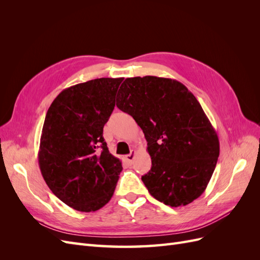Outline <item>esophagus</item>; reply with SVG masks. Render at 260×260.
<instances>
[{"mask_svg":"<svg viewBox=\"0 0 260 260\" xmlns=\"http://www.w3.org/2000/svg\"><path fill=\"white\" fill-rule=\"evenodd\" d=\"M135 154H136V152H135V151H132L129 155L125 156V160H127L129 164H132L133 158H135Z\"/></svg>","mask_w":260,"mask_h":260,"instance_id":"esophagus-1","label":"esophagus"}]
</instances>
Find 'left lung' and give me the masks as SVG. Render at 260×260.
Instances as JSON below:
<instances>
[{"label":"left lung","instance_id":"1","mask_svg":"<svg viewBox=\"0 0 260 260\" xmlns=\"http://www.w3.org/2000/svg\"><path fill=\"white\" fill-rule=\"evenodd\" d=\"M116 105L133 117L147 141L152 168L142 181L149 194L171 207L200 198L216 168L219 140L186 86L168 78H127Z\"/></svg>","mask_w":260,"mask_h":260}]
</instances>
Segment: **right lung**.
I'll use <instances>...</instances> for the list:
<instances>
[{
	"label": "right lung",
	"mask_w": 260,
	"mask_h": 260,
	"mask_svg": "<svg viewBox=\"0 0 260 260\" xmlns=\"http://www.w3.org/2000/svg\"><path fill=\"white\" fill-rule=\"evenodd\" d=\"M122 80L100 78L70 86L46 113L39 166L54 195L76 210L90 212L106 205L122 170L103 138Z\"/></svg>",
	"instance_id": "add662e5"
}]
</instances>
